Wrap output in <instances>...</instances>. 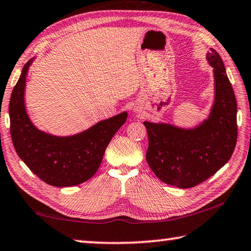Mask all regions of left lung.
Returning a JSON list of instances; mask_svg holds the SVG:
<instances>
[{
  "label": "left lung",
  "instance_id": "1",
  "mask_svg": "<svg viewBox=\"0 0 251 251\" xmlns=\"http://www.w3.org/2000/svg\"><path fill=\"white\" fill-rule=\"evenodd\" d=\"M213 67L216 96L209 118L196 128L144 122L149 136L146 161L166 184L193 188L230 160L238 136L237 100L224 61L214 49L206 55Z\"/></svg>",
  "mask_w": 251,
  "mask_h": 251
}]
</instances>
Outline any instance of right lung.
I'll use <instances>...</instances> for the list:
<instances>
[{"mask_svg": "<svg viewBox=\"0 0 251 251\" xmlns=\"http://www.w3.org/2000/svg\"><path fill=\"white\" fill-rule=\"evenodd\" d=\"M32 60L22 69L12 90L10 132L20 158L48 184L62 188L86 182L97 172L107 145L125 124L127 113L99 122L80 134L58 137L41 132L31 123L25 107V77Z\"/></svg>", "mask_w": 251, "mask_h": 251, "instance_id": "add662e5", "label": "right lung"}]
</instances>
